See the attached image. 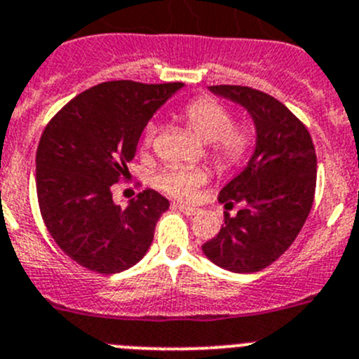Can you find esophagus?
Here are the masks:
<instances>
[{
  "mask_svg": "<svg viewBox=\"0 0 359 359\" xmlns=\"http://www.w3.org/2000/svg\"><path fill=\"white\" fill-rule=\"evenodd\" d=\"M175 209H179L180 212H184V214H186V216H195V214L198 212V209H196V207L186 205V203H177Z\"/></svg>",
  "mask_w": 359,
  "mask_h": 359,
  "instance_id": "obj_1",
  "label": "esophagus"
}]
</instances>
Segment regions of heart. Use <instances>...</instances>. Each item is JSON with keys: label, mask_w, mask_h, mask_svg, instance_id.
<instances>
[{"label": "heart", "mask_w": 359, "mask_h": 359, "mask_svg": "<svg viewBox=\"0 0 359 359\" xmlns=\"http://www.w3.org/2000/svg\"><path fill=\"white\" fill-rule=\"evenodd\" d=\"M180 118L200 142L210 143V161L219 173L239 168L250 156L255 133L248 123L233 126L232 111L219 100L209 97L191 100L180 113ZM156 133V123H147L142 134L143 149L152 147ZM203 182V172L189 170H166L157 177V186L177 198L191 196Z\"/></svg>", "instance_id": "obj_1"}]
</instances>
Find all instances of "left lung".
Masks as SVG:
<instances>
[{"label": "left lung", "mask_w": 359, "mask_h": 359, "mask_svg": "<svg viewBox=\"0 0 359 359\" xmlns=\"http://www.w3.org/2000/svg\"><path fill=\"white\" fill-rule=\"evenodd\" d=\"M239 104L255 123V150L239 175L219 193L225 207L241 203L236 216L202 246L210 262L232 273H257L289 250L310 214L317 157L310 133L285 104L237 85L209 86Z\"/></svg>", "instance_id": "8db88e82"}]
</instances>
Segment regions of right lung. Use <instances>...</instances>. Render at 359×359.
<instances>
[{"label":"right lung","mask_w":359,"mask_h":359,"mask_svg":"<svg viewBox=\"0 0 359 359\" xmlns=\"http://www.w3.org/2000/svg\"><path fill=\"white\" fill-rule=\"evenodd\" d=\"M184 83L108 81L67 102L36 149V196L49 233L88 271L113 274L138 264L170 202L145 189L122 209L111 187L129 173L140 136Z\"/></svg>","instance_id":"obj_1"}]
</instances>
